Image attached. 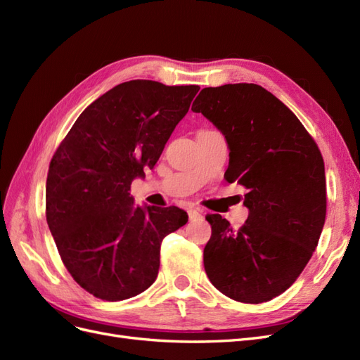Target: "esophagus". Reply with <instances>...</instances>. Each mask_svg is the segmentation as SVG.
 Masks as SVG:
<instances>
[{"instance_id":"34e87169","label":"esophagus","mask_w":360,"mask_h":360,"mask_svg":"<svg viewBox=\"0 0 360 360\" xmlns=\"http://www.w3.org/2000/svg\"><path fill=\"white\" fill-rule=\"evenodd\" d=\"M188 214H189V221H197V219H201V217H202V214L195 209L188 210Z\"/></svg>"}]
</instances>
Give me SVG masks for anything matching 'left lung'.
I'll return each mask as SVG.
<instances>
[{"mask_svg": "<svg viewBox=\"0 0 360 360\" xmlns=\"http://www.w3.org/2000/svg\"><path fill=\"white\" fill-rule=\"evenodd\" d=\"M201 112L230 147L228 183L248 189L246 222L234 230L221 214H207L212 237L204 269L225 296L263 303L299 278L319 245L326 219L324 162L314 138L278 97L257 84L207 86Z\"/></svg>", "mask_w": 360, "mask_h": 360, "instance_id": "obj_1", "label": "left lung"}]
</instances>
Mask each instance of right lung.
I'll return each instance as SVG.
<instances>
[{
	"label": "right lung",
	"mask_w": 360,
	"mask_h": 360,
	"mask_svg": "<svg viewBox=\"0 0 360 360\" xmlns=\"http://www.w3.org/2000/svg\"><path fill=\"white\" fill-rule=\"evenodd\" d=\"M198 85L118 84L78 117L49 163L46 221L72 278L94 297L124 300L158 278L179 207H135L130 184L153 168Z\"/></svg>",
	"instance_id": "right-lung-1"
}]
</instances>
